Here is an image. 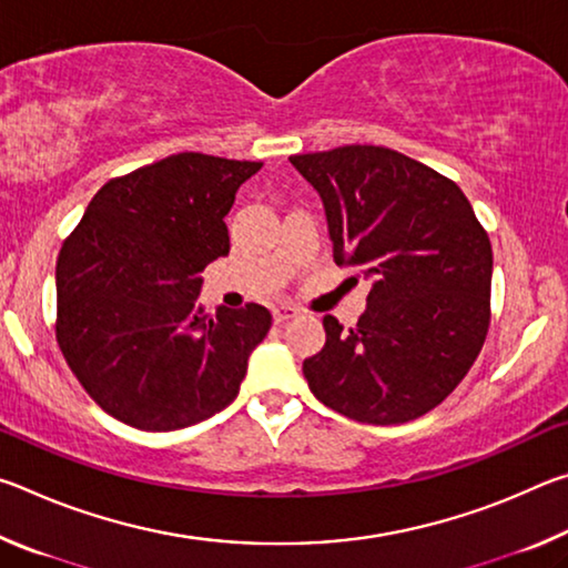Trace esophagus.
Wrapping results in <instances>:
<instances>
[{
  "mask_svg": "<svg viewBox=\"0 0 568 568\" xmlns=\"http://www.w3.org/2000/svg\"><path fill=\"white\" fill-rule=\"evenodd\" d=\"M293 315H297V307L291 305V303H281V305L273 307L275 323H285L287 318H293Z\"/></svg>",
  "mask_w": 568,
  "mask_h": 568,
  "instance_id": "1",
  "label": "esophagus"
}]
</instances>
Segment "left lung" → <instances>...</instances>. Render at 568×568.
<instances>
[{"label": "left lung", "mask_w": 568, "mask_h": 568, "mask_svg": "<svg viewBox=\"0 0 568 568\" xmlns=\"http://www.w3.org/2000/svg\"><path fill=\"white\" fill-rule=\"evenodd\" d=\"M291 162L323 200L335 263L371 281L355 328L323 318V351L303 361L307 386L358 423L423 416L464 381L486 341V230L456 182L396 150L345 145Z\"/></svg>", "instance_id": "obj_1"}]
</instances>
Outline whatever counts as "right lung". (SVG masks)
Returning a JSON list of instances; mask_svg holds the SVG:
<instances>
[{"label":"right lung","instance_id":"add662e5","mask_svg":"<svg viewBox=\"0 0 568 568\" xmlns=\"http://www.w3.org/2000/svg\"><path fill=\"white\" fill-rule=\"evenodd\" d=\"M263 162L180 152L102 185L57 257V343L82 388L140 430L203 423L235 400L267 307L197 303L230 253L225 215Z\"/></svg>","mask_w":568,"mask_h":568}]
</instances>
